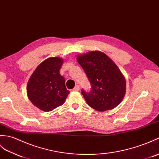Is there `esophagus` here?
<instances>
[{"label":"esophagus","mask_w":159,"mask_h":159,"mask_svg":"<svg viewBox=\"0 0 159 159\" xmlns=\"http://www.w3.org/2000/svg\"><path fill=\"white\" fill-rule=\"evenodd\" d=\"M79 89H80L79 86V85H76V86L75 87V88L73 89V91H79Z\"/></svg>","instance_id":"obj_1"}]
</instances>
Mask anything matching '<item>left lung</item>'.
Instances as JSON below:
<instances>
[{"label":"left lung","mask_w":159,"mask_h":159,"mask_svg":"<svg viewBox=\"0 0 159 159\" xmlns=\"http://www.w3.org/2000/svg\"><path fill=\"white\" fill-rule=\"evenodd\" d=\"M91 84V90L82 89L87 104L98 111L119 105L126 92L125 77L114 61L100 51H91L77 57Z\"/></svg>","instance_id":"8db88e82"}]
</instances>
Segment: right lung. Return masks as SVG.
Listing matches in <instances>:
<instances>
[{
  "instance_id": "add662e5",
  "label": "right lung",
  "mask_w": 159,
  "mask_h": 159,
  "mask_svg": "<svg viewBox=\"0 0 159 159\" xmlns=\"http://www.w3.org/2000/svg\"><path fill=\"white\" fill-rule=\"evenodd\" d=\"M63 60L50 57L43 61L32 73L27 85L30 100L43 111L49 112L64 104L70 91L60 75Z\"/></svg>"
}]
</instances>
